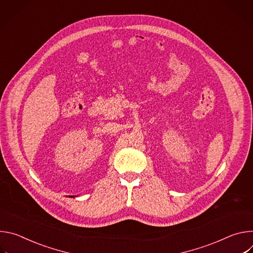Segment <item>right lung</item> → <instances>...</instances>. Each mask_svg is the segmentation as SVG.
Instances as JSON below:
<instances>
[{"label":"right lung","instance_id":"add662e5","mask_svg":"<svg viewBox=\"0 0 253 253\" xmlns=\"http://www.w3.org/2000/svg\"><path fill=\"white\" fill-rule=\"evenodd\" d=\"M72 197H75V196H72Z\"/></svg>","mask_w":253,"mask_h":253}]
</instances>
